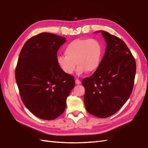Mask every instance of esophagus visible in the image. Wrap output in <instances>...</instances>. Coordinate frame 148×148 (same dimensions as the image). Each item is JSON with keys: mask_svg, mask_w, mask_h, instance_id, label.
<instances>
[{"mask_svg": "<svg viewBox=\"0 0 148 148\" xmlns=\"http://www.w3.org/2000/svg\"><path fill=\"white\" fill-rule=\"evenodd\" d=\"M75 83H76V84H77V85H79V84H81V81L78 79H76Z\"/></svg>", "mask_w": 148, "mask_h": 148, "instance_id": "esophagus-1", "label": "esophagus"}]
</instances>
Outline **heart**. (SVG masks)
Segmentation results:
<instances>
[{"label":"heart","mask_w":148,"mask_h":148,"mask_svg":"<svg viewBox=\"0 0 148 148\" xmlns=\"http://www.w3.org/2000/svg\"><path fill=\"white\" fill-rule=\"evenodd\" d=\"M65 55L57 58L58 65L66 74L74 73L76 64L79 74L85 71L93 72L101 63L103 47L101 42L95 38L76 39L69 43L64 49Z\"/></svg>","instance_id":"1"}]
</instances>
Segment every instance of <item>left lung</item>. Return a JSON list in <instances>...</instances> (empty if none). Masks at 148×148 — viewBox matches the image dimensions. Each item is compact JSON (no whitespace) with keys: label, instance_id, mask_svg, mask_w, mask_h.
<instances>
[{"label":"left lung","instance_id":"1","mask_svg":"<svg viewBox=\"0 0 148 148\" xmlns=\"http://www.w3.org/2000/svg\"><path fill=\"white\" fill-rule=\"evenodd\" d=\"M106 41L105 55L98 69L82 83L85 88L86 111L105 118L114 114L130 98L136 70L135 59L121 39L105 31H98Z\"/></svg>","mask_w":148,"mask_h":148}]
</instances>
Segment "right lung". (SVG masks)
Listing matches in <instances>:
<instances>
[{"mask_svg":"<svg viewBox=\"0 0 148 148\" xmlns=\"http://www.w3.org/2000/svg\"><path fill=\"white\" fill-rule=\"evenodd\" d=\"M65 37L43 32L31 37L20 53L15 71L22 101L38 118L52 120L65 110L74 77L58 65L57 51Z\"/></svg>","mask_w":148,"mask_h":148,"instance_id":"obj_1","label":"right lung"}]
</instances>
